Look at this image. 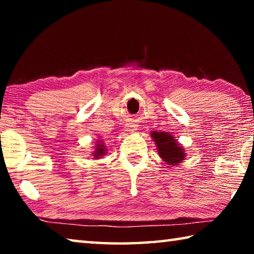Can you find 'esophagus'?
I'll return each instance as SVG.
<instances>
[{
  "instance_id": "esophagus-1",
  "label": "esophagus",
  "mask_w": 254,
  "mask_h": 254,
  "mask_svg": "<svg viewBox=\"0 0 254 254\" xmlns=\"http://www.w3.org/2000/svg\"><path fill=\"white\" fill-rule=\"evenodd\" d=\"M126 131L127 133H133V132H135L136 131V127H135V124H132V123H130L128 124V126H127V127H126Z\"/></svg>"
}]
</instances>
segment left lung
I'll return each instance as SVG.
<instances>
[{
	"instance_id": "8db88e82",
	"label": "left lung",
	"mask_w": 254,
	"mask_h": 254,
	"mask_svg": "<svg viewBox=\"0 0 254 254\" xmlns=\"http://www.w3.org/2000/svg\"><path fill=\"white\" fill-rule=\"evenodd\" d=\"M150 135L157 145V150L160 158L169 167L179 166L186 156V150L180 145L174 135L168 132L152 131Z\"/></svg>"
}]
</instances>
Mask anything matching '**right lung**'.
Returning <instances> with one entry per match:
<instances>
[{"mask_svg":"<svg viewBox=\"0 0 254 254\" xmlns=\"http://www.w3.org/2000/svg\"><path fill=\"white\" fill-rule=\"evenodd\" d=\"M106 145L104 144V142L102 141H97V144L95 145V151L92 153V156L94 157V159H100L102 157H104L106 154Z\"/></svg>","mask_w":254,"mask_h":254,"instance_id":"1","label":"right lung"}]
</instances>
